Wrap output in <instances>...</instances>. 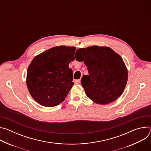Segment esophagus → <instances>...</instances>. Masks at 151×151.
I'll return each mask as SVG.
<instances>
[{
  "mask_svg": "<svg viewBox=\"0 0 151 151\" xmlns=\"http://www.w3.org/2000/svg\"><path fill=\"white\" fill-rule=\"evenodd\" d=\"M81 82V79H76L74 81V83L76 84H79Z\"/></svg>",
  "mask_w": 151,
  "mask_h": 151,
  "instance_id": "esophagus-1",
  "label": "esophagus"
}]
</instances>
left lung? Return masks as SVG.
I'll use <instances>...</instances> for the list:
<instances>
[{
	"label": "left lung",
	"instance_id": "obj_1",
	"mask_svg": "<svg viewBox=\"0 0 151 151\" xmlns=\"http://www.w3.org/2000/svg\"><path fill=\"white\" fill-rule=\"evenodd\" d=\"M76 52V60L83 61L87 67L89 75L83 76L81 84L90 99L106 104L121 96L127 82L128 72L120 55L109 47L96 45L79 48Z\"/></svg>",
	"mask_w": 151,
	"mask_h": 151
}]
</instances>
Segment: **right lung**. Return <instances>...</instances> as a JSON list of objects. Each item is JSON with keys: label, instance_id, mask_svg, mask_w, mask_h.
<instances>
[{"label": "right lung", "instance_id": "add662e5", "mask_svg": "<svg viewBox=\"0 0 151 151\" xmlns=\"http://www.w3.org/2000/svg\"><path fill=\"white\" fill-rule=\"evenodd\" d=\"M75 47H55L32 61L26 83L30 95L38 103L53 107L65 100L74 84L69 64L75 60Z\"/></svg>", "mask_w": 151, "mask_h": 151}]
</instances>
